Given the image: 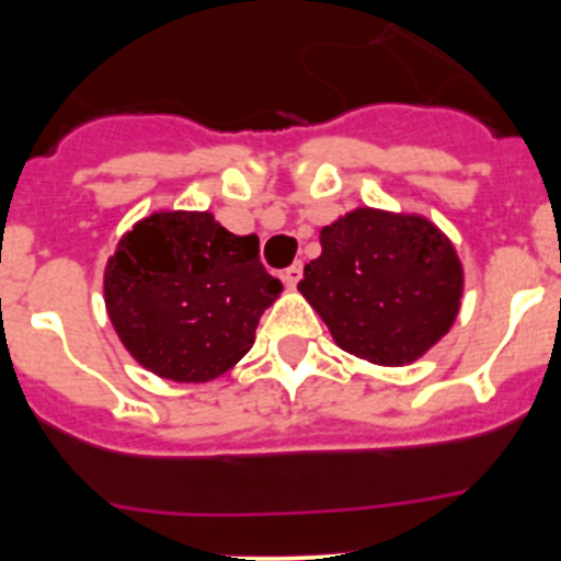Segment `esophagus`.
<instances>
[{"instance_id":"esophagus-1","label":"esophagus","mask_w":561,"mask_h":561,"mask_svg":"<svg viewBox=\"0 0 561 561\" xmlns=\"http://www.w3.org/2000/svg\"><path fill=\"white\" fill-rule=\"evenodd\" d=\"M301 274H304V265L293 263V265H287L285 271H282V279H285L287 287H296L298 282H301Z\"/></svg>"}]
</instances>
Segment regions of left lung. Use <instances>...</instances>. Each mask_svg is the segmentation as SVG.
I'll list each match as a JSON object with an SVG mask.
<instances>
[{"label":"left lung","mask_w":561,"mask_h":561,"mask_svg":"<svg viewBox=\"0 0 561 561\" xmlns=\"http://www.w3.org/2000/svg\"><path fill=\"white\" fill-rule=\"evenodd\" d=\"M322 254L298 290L347 353L380 366L421 358L454 325L463 274L456 249L423 217L358 208L322 228Z\"/></svg>","instance_id":"left-lung-1"}]
</instances>
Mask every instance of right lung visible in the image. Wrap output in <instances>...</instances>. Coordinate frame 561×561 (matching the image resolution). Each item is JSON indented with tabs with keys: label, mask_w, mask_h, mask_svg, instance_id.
<instances>
[{
	"label": "right lung",
	"mask_w": 561,
	"mask_h": 561,
	"mask_svg": "<svg viewBox=\"0 0 561 561\" xmlns=\"http://www.w3.org/2000/svg\"><path fill=\"white\" fill-rule=\"evenodd\" d=\"M282 282L257 236H233L206 211H160L135 225L105 268V304L140 366L208 382L239 364Z\"/></svg>",
	"instance_id": "1"
}]
</instances>
